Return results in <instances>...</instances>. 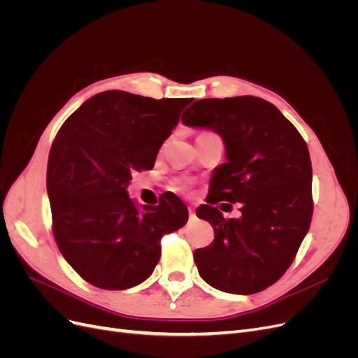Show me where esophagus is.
I'll return each instance as SVG.
<instances>
[{"label": "esophagus", "mask_w": 358, "mask_h": 358, "mask_svg": "<svg viewBox=\"0 0 358 358\" xmlns=\"http://www.w3.org/2000/svg\"><path fill=\"white\" fill-rule=\"evenodd\" d=\"M188 212H189V218L191 220L196 218V210H194V208H188Z\"/></svg>", "instance_id": "34e87169"}]
</instances>
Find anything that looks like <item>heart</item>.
<instances>
[{"label": "heart", "instance_id": "b5f03b06", "mask_svg": "<svg viewBox=\"0 0 358 358\" xmlns=\"http://www.w3.org/2000/svg\"><path fill=\"white\" fill-rule=\"evenodd\" d=\"M176 188H178V189H185V188H187V183H185V182H178V183H176Z\"/></svg>", "mask_w": 358, "mask_h": 358}]
</instances>
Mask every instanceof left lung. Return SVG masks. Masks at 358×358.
<instances>
[{
	"label": "left lung",
	"mask_w": 358,
	"mask_h": 358,
	"mask_svg": "<svg viewBox=\"0 0 358 358\" xmlns=\"http://www.w3.org/2000/svg\"><path fill=\"white\" fill-rule=\"evenodd\" d=\"M188 127L220 134L227 162L215 169L209 204L197 216L210 222L213 242L194 262L210 287L254 294L275 284L309 230L312 166L305 140L276 107L252 95L197 100L182 115ZM210 194V192H209ZM241 202V219L225 220L213 203Z\"/></svg>",
	"instance_id": "left-lung-1"
}]
</instances>
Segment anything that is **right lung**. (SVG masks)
Returning a JSON list of instances; mask_svg holds the SVG:
<instances>
[{
  "label": "right lung",
  "instance_id": "add662e5",
  "mask_svg": "<svg viewBox=\"0 0 358 358\" xmlns=\"http://www.w3.org/2000/svg\"><path fill=\"white\" fill-rule=\"evenodd\" d=\"M191 101L104 91L61 127L48 161L53 236L86 282L103 289L142 284L159 262L161 237L187 224L188 209L175 194L138 206L127 188L134 171L154 167Z\"/></svg>",
  "mask_w": 358,
  "mask_h": 358
}]
</instances>
